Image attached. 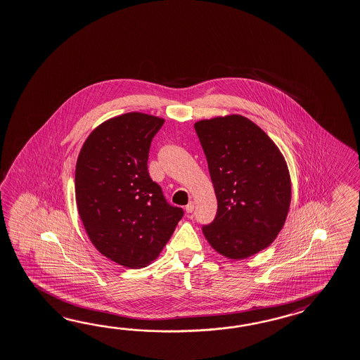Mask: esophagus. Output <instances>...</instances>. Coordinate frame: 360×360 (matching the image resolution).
I'll return each instance as SVG.
<instances>
[{"mask_svg":"<svg viewBox=\"0 0 360 360\" xmlns=\"http://www.w3.org/2000/svg\"><path fill=\"white\" fill-rule=\"evenodd\" d=\"M185 211L188 212V214H191L194 211V202H189L186 206H185Z\"/></svg>","mask_w":360,"mask_h":360,"instance_id":"1","label":"esophagus"}]
</instances>
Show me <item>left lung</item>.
Instances as JSON below:
<instances>
[{
	"mask_svg": "<svg viewBox=\"0 0 360 360\" xmlns=\"http://www.w3.org/2000/svg\"><path fill=\"white\" fill-rule=\"evenodd\" d=\"M209 165L217 212L202 232L229 259L268 248L283 229L292 198L284 155L250 119L232 114L194 124Z\"/></svg>",
	"mask_w": 360,
	"mask_h": 360,
	"instance_id": "1",
	"label": "left lung"
}]
</instances>
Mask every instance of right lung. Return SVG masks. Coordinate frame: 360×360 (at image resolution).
Masks as SVG:
<instances>
[{
  "instance_id": "right-lung-1",
  "label": "right lung",
  "mask_w": 360,
  "mask_h": 360,
  "mask_svg": "<svg viewBox=\"0 0 360 360\" xmlns=\"http://www.w3.org/2000/svg\"><path fill=\"white\" fill-rule=\"evenodd\" d=\"M165 119L127 112L97 127L75 169L76 205L94 248L128 268L158 258L184 215L148 172L153 137Z\"/></svg>"
}]
</instances>
